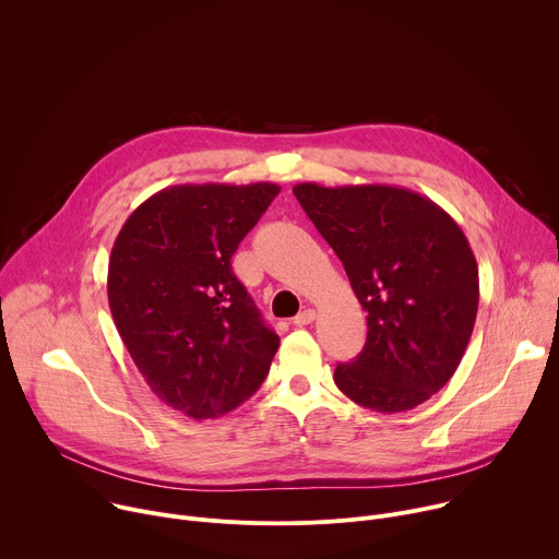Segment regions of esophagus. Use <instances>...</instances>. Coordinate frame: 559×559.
I'll return each instance as SVG.
<instances>
[{
  "label": "esophagus",
  "instance_id": "obj_1",
  "mask_svg": "<svg viewBox=\"0 0 559 559\" xmlns=\"http://www.w3.org/2000/svg\"><path fill=\"white\" fill-rule=\"evenodd\" d=\"M313 321H316V311H313V309H305V311H300V313L294 318V325L305 328V325H311Z\"/></svg>",
  "mask_w": 559,
  "mask_h": 559
}]
</instances>
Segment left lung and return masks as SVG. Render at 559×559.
I'll use <instances>...</instances> for the list:
<instances>
[{
    "instance_id": "1",
    "label": "left lung",
    "mask_w": 559,
    "mask_h": 559,
    "mask_svg": "<svg viewBox=\"0 0 559 559\" xmlns=\"http://www.w3.org/2000/svg\"><path fill=\"white\" fill-rule=\"evenodd\" d=\"M294 194L367 311V343L334 382L371 412L423 405L455 373L475 325L480 278L464 231L397 186L298 183Z\"/></svg>"
}]
</instances>
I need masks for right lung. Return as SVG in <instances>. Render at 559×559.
<instances>
[{
  "instance_id": "right-lung-1",
  "label": "right lung",
  "mask_w": 559,
  "mask_h": 559,
  "mask_svg": "<svg viewBox=\"0 0 559 559\" xmlns=\"http://www.w3.org/2000/svg\"><path fill=\"white\" fill-rule=\"evenodd\" d=\"M278 192L276 183L173 186L143 201L115 238L117 332L158 401L194 420L246 403L278 349L229 263Z\"/></svg>"
}]
</instances>
